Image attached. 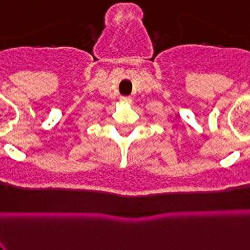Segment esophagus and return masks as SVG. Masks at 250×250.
<instances>
[{
	"label": "esophagus",
	"mask_w": 250,
	"mask_h": 250,
	"mask_svg": "<svg viewBox=\"0 0 250 250\" xmlns=\"http://www.w3.org/2000/svg\"><path fill=\"white\" fill-rule=\"evenodd\" d=\"M120 99L123 103H126V104H131V102H132V99L130 98V97H121Z\"/></svg>",
	"instance_id": "esophagus-1"
}]
</instances>
